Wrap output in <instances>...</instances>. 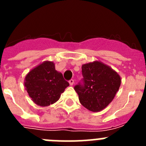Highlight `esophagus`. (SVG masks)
<instances>
[{
  "label": "esophagus",
  "mask_w": 146,
  "mask_h": 146,
  "mask_svg": "<svg viewBox=\"0 0 146 146\" xmlns=\"http://www.w3.org/2000/svg\"><path fill=\"white\" fill-rule=\"evenodd\" d=\"M69 85H70V86H73L74 83V80H70L69 81Z\"/></svg>",
  "instance_id": "esophagus-1"
}]
</instances>
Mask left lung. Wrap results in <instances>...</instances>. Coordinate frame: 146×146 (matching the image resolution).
I'll list each match as a JSON object with an SVG mask.
<instances>
[{"instance_id": "8db88e82", "label": "left lung", "mask_w": 146, "mask_h": 146, "mask_svg": "<svg viewBox=\"0 0 146 146\" xmlns=\"http://www.w3.org/2000/svg\"><path fill=\"white\" fill-rule=\"evenodd\" d=\"M83 85L74 86L80 102L90 111L99 112L114 99L121 83L119 74L99 60L82 66Z\"/></svg>"}]
</instances>
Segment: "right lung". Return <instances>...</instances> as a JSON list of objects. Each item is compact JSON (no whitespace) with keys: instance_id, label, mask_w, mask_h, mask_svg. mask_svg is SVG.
<instances>
[{"instance_id":"right-lung-1","label":"right lung","mask_w":146,"mask_h":146,"mask_svg":"<svg viewBox=\"0 0 146 146\" xmlns=\"http://www.w3.org/2000/svg\"><path fill=\"white\" fill-rule=\"evenodd\" d=\"M24 86L35 104L47 107L60 99L69 83L60 72L55 70L53 62L45 60L26 74Z\"/></svg>"}]
</instances>
